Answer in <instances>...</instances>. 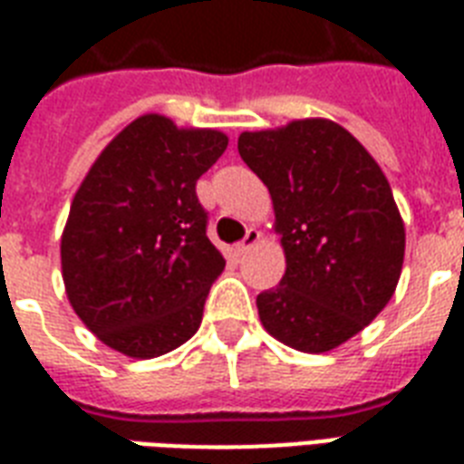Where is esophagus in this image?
<instances>
[{
    "mask_svg": "<svg viewBox=\"0 0 464 464\" xmlns=\"http://www.w3.org/2000/svg\"><path fill=\"white\" fill-rule=\"evenodd\" d=\"M260 238H262V233L257 231V228H247L246 238L240 240V243H236V253L246 255L247 250H250V247H255V246H257V243H260Z\"/></svg>",
    "mask_w": 464,
    "mask_h": 464,
    "instance_id": "34e87169",
    "label": "esophagus"
}]
</instances>
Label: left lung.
Segmentation results:
<instances>
[{
  "label": "left lung",
  "instance_id": "1",
  "mask_svg": "<svg viewBox=\"0 0 464 464\" xmlns=\"http://www.w3.org/2000/svg\"><path fill=\"white\" fill-rule=\"evenodd\" d=\"M269 189L286 272L257 296L262 327L305 353L337 349L388 301L404 262V221L390 182L353 134L324 118L238 137Z\"/></svg>",
  "mask_w": 464,
  "mask_h": 464
}]
</instances>
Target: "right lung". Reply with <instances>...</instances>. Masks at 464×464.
<instances>
[{
    "instance_id": "right-lung-1",
    "label": "right lung",
    "mask_w": 464,
    "mask_h": 464,
    "mask_svg": "<svg viewBox=\"0 0 464 464\" xmlns=\"http://www.w3.org/2000/svg\"><path fill=\"white\" fill-rule=\"evenodd\" d=\"M226 147L218 130L149 112L89 168L62 231V279L74 313L105 346L154 359L199 330L226 260L207 238L195 185Z\"/></svg>"
}]
</instances>
